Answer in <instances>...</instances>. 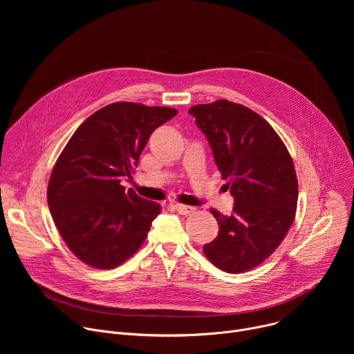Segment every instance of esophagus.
<instances>
[{"instance_id":"1","label":"esophagus","mask_w":354,"mask_h":354,"mask_svg":"<svg viewBox=\"0 0 354 354\" xmlns=\"http://www.w3.org/2000/svg\"><path fill=\"white\" fill-rule=\"evenodd\" d=\"M175 209H176V212L179 213V214H182V216H187V214H192L193 212H196V209L194 207H192V206H186V205H175Z\"/></svg>"}]
</instances>
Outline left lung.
<instances>
[{"instance_id":"1","label":"left lung","mask_w":354,"mask_h":354,"mask_svg":"<svg viewBox=\"0 0 354 354\" xmlns=\"http://www.w3.org/2000/svg\"><path fill=\"white\" fill-rule=\"evenodd\" d=\"M189 113L206 134L235 198L230 216L210 210L220 231L203 252L227 273L248 272L273 254L294 221L298 182L292 158L274 129L243 105L218 99Z\"/></svg>"}]
</instances>
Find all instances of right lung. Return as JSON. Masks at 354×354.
Instances as JSON below:
<instances>
[{"label": "right lung", "mask_w": 354, "mask_h": 354, "mask_svg": "<svg viewBox=\"0 0 354 354\" xmlns=\"http://www.w3.org/2000/svg\"><path fill=\"white\" fill-rule=\"evenodd\" d=\"M178 111L115 102L91 115L73 134L52 171L47 203L73 254L95 269H115L140 249L161 213L120 185L131 178L151 133Z\"/></svg>", "instance_id": "right-lung-1"}]
</instances>
